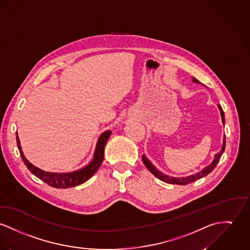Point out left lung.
Returning <instances> with one entry per match:
<instances>
[{"mask_svg": "<svg viewBox=\"0 0 250 250\" xmlns=\"http://www.w3.org/2000/svg\"><path fill=\"white\" fill-rule=\"evenodd\" d=\"M193 82L196 83H200V82L193 78ZM218 107L220 109V112H221V116H222V121H223V124L225 125L226 123V120H225V112L222 108V106L220 104H218ZM225 148H226V136H224V140H223V146H222V149L218 152L217 154H215L214 156V160L212 162L211 164L208 167H206L203 170H201L200 172L196 173V174H193L190 176H188V177H182V178H174V177H169L166 174H163L161 171H159L153 165L151 164V162L145 156L143 155L142 156V159H143V162L145 164V166L147 167V169L150 171V172L153 174L155 177H157L158 179H160L161 181L165 182V183H167V184H173V185H181V186H185V185H188V184H190L192 182H195L196 180H199L205 176H207L208 174L211 172L212 170L215 168V167L217 166L218 162L220 161L222 155L225 151Z\"/></svg>", "mask_w": 250, "mask_h": 250, "instance_id": "left-lung-1", "label": "left lung"}]
</instances>
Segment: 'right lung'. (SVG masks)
Segmentation results:
<instances>
[{
  "label": "right lung",
  "instance_id": "1",
  "mask_svg": "<svg viewBox=\"0 0 250 250\" xmlns=\"http://www.w3.org/2000/svg\"><path fill=\"white\" fill-rule=\"evenodd\" d=\"M110 135H111L110 130H106L104 133L100 135L98 142H97L96 148H95L93 159L87 166H85L84 167L76 170V171L67 173L47 172V171H43L38 167H36L30 162H28V160L24 157V155L22 153L21 147L20 145L18 133H16V140H17V146H18V149H19L21 160L23 161L24 165L26 166V167L28 168V170L30 172L52 188H74L79 185L83 184L97 172V170L99 169L100 166L103 163L104 146H105L107 140L109 139Z\"/></svg>",
  "mask_w": 250,
  "mask_h": 250
}]
</instances>
